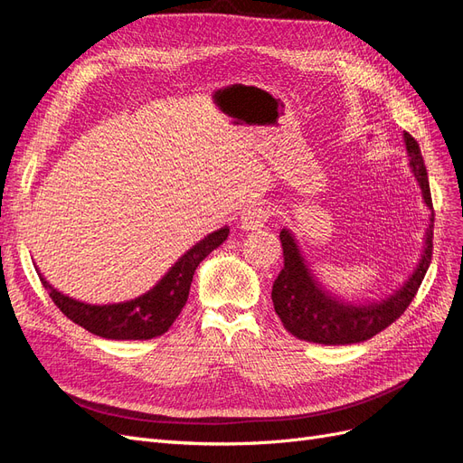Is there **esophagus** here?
Returning <instances> with one entry per match:
<instances>
[{"label": "esophagus", "mask_w": 463, "mask_h": 463, "mask_svg": "<svg viewBox=\"0 0 463 463\" xmlns=\"http://www.w3.org/2000/svg\"><path fill=\"white\" fill-rule=\"evenodd\" d=\"M269 216H270L269 210H266L264 206H249L241 213L240 228L245 230V232L260 230L266 223V220H269Z\"/></svg>", "instance_id": "esophagus-1"}]
</instances>
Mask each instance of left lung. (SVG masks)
I'll return each instance as SVG.
<instances>
[{
	"instance_id": "1",
	"label": "left lung",
	"mask_w": 463,
	"mask_h": 463,
	"mask_svg": "<svg viewBox=\"0 0 463 463\" xmlns=\"http://www.w3.org/2000/svg\"><path fill=\"white\" fill-rule=\"evenodd\" d=\"M403 141L405 148H408L410 167L417 177L419 187H421L425 204L432 210L421 148H419L410 133H403ZM432 230L434 213H430V222L425 232L421 259H419L417 269L408 278V282L381 301L354 305L334 298L330 291H326V288L318 282L313 270L307 266L296 237L288 228H284L279 232V241H282L284 249V269L274 279L272 303L286 330L299 340L325 345L365 342L378 332H383L408 309L419 286L423 282L432 257Z\"/></svg>"
}]
</instances>
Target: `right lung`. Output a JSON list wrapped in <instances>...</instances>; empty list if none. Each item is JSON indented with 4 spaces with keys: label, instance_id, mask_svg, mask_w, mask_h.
<instances>
[{
    "label": "right lung",
    "instance_id": "right-lung-1",
    "mask_svg": "<svg viewBox=\"0 0 463 463\" xmlns=\"http://www.w3.org/2000/svg\"><path fill=\"white\" fill-rule=\"evenodd\" d=\"M230 228L223 226L218 232L208 233L204 240L193 245L185 255H181L160 282L143 296L123 303L90 305L77 301L52 288L48 279L40 274V282L50 293L58 309L71 318L75 325L108 340H150L170 330L174 320L184 309L193 274L197 266L228 240Z\"/></svg>",
    "mask_w": 463,
    "mask_h": 463
}]
</instances>
